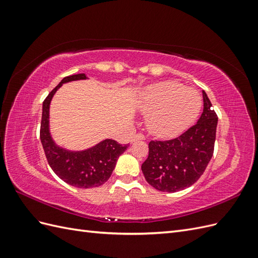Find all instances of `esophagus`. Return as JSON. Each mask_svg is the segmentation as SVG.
<instances>
[{
	"mask_svg": "<svg viewBox=\"0 0 258 258\" xmlns=\"http://www.w3.org/2000/svg\"><path fill=\"white\" fill-rule=\"evenodd\" d=\"M145 138H144V136L143 135H141V134H138V135H136L135 137H134V139H132V141H139V140H144Z\"/></svg>",
	"mask_w": 258,
	"mask_h": 258,
	"instance_id": "34e87169",
	"label": "esophagus"
}]
</instances>
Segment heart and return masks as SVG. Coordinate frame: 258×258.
<instances>
[{
    "label": "heart",
    "mask_w": 258,
    "mask_h": 258,
    "mask_svg": "<svg viewBox=\"0 0 258 258\" xmlns=\"http://www.w3.org/2000/svg\"><path fill=\"white\" fill-rule=\"evenodd\" d=\"M201 106L200 93L177 82L154 84L140 98V108L147 113L148 130L161 138L174 137L186 130L197 119Z\"/></svg>",
    "instance_id": "obj_1"
}]
</instances>
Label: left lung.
<instances>
[{"instance_id":"obj_1","label":"left lung","mask_w":258,"mask_h":258,"mask_svg":"<svg viewBox=\"0 0 258 258\" xmlns=\"http://www.w3.org/2000/svg\"><path fill=\"white\" fill-rule=\"evenodd\" d=\"M197 123L168 141H151L142 163L147 183L160 191L175 192L191 186L204 174L214 152L217 115L207 93Z\"/></svg>"}]
</instances>
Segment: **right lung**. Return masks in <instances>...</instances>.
I'll list each match as a JSON object with an SVG mask.
<instances>
[{"instance_id":"right-lung-1","label":"right lung","mask_w":258,"mask_h":258,"mask_svg":"<svg viewBox=\"0 0 258 258\" xmlns=\"http://www.w3.org/2000/svg\"><path fill=\"white\" fill-rule=\"evenodd\" d=\"M87 79L84 73L67 76L49 92L43 102L40 132L46 158L53 172L62 181L79 188H92L104 184L110 178L117 159L128 147L127 144L121 145L115 140L105 139L87 150L69 151L53 141L49 130V107L53 95L66 83Z\"/></svg>"}]
</instances>
